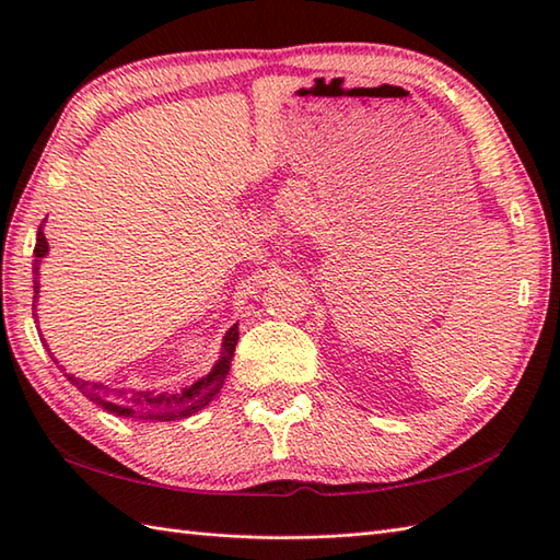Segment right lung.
<instances>
[{"mask_svg":"<svg viewBox=\"0 0 560 560\" xmlns=\"http://www.w3.org/2000/svg\"><path fill=\"white\" fill-rule=\"evenodd\" d=\"M35 279H33V307L35 299H38V265L40 259L47 255V241L43 229H38V237H35ZM241 331H237V325H233L229 331H225L223 343H221V359L217 365L211 368L209 375L199 377L195 385L185 387L180 395H153V392H135V389H108L96 383H89V380H81L74 375H67L71 385H77L81 389V395H86L93 404H98L105 411H110L115 416H129V419H141V421H175V419H187V416L197 413L199 409H205L207 404L219 395V389L223 387V380L231 371V361L235 353V343ZM55 361V359H52ZM57 363V361H55Z\"/></svg>","mask_w":560,"mask_h":560,"instance_id":"1","label":"right lung"}]
</instances>
